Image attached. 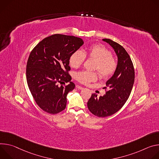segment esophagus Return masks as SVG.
I'll use <instances>...</instances> for the list:
<instances>
[{
    "instance_id": "34e87169",
    "label": "esophagus",
    "mask_w": 159,
    "mask_h": 159,
    "mask_svg": "<svg viewBox=\"0 0 159 159\" xmlns=\"http://www.w3.org/2000/svg\"><path fill=\"white\" fill-rule=\"evenodd\" d=\"M76 89H78V90H83L84 88H83L82 86H79V85H76Z\"/></svg>"
}]
</instances>
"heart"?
Wrapping results in <instances>:
<instances>
[{"label": "heart", "mask_w": 159, "mask_h": 159, "mask_svg": "<svg viewBox=\"0 0 159 159\" xmlns=\"http://www.w3.org/2000/svg\"><path fill=\"white\" fill-rule=\"evenodd\" d=\"M86 57L95 61L93 69L98 70L103 79L112 76L117 69V62L112 56L111 52L101 45H92L84 52L80 50L73 52L69 57V64L72 67L78 68L84 63ZM75 78L80 83L87 84L97 81L98 74L93 71L83 70L76 73Z\"/></svg>", "instance_id": "obj_1"}]
</instances>
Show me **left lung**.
<instances>
[{
  "instance_id": "1",
  "label": "left lung",
  "mask_w": 159,
  "mask_h": 159,
  "mask_svg": "<svg viewBox=\"0 0 159 159\" xmlns=\"http://www.w3.org/2000/svg\"><path fill=\"white\" fill-rule=\"evenodd\" d=\"M103 40L114 49L118 62L116 72L106 82L105 94L98 98L96 93H93L88 101L89 111L99 117L111 116L122 107L131 94L134 81L133 64L126 50L111 39Z\"/></svg>"
}]
</instances>
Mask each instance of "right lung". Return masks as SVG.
I'll use <instances>...</instances> for the list:
<instances>
[{
    "label": "right lung",
    "mask_w": 159,
    "mask_h": 159,
    "mask_svg": "<svg viewBox=\"0 0 159 159\" xmlns=\"http://www.w3.org/2000/svg\"><path fill=\"white\" fill-rule=\"evenodd\" d=\"M83 43L78 37L54 34L31 50L26 65V81L35 102L45 112L56 114L65 109L67 95L75 87L69 74V57ZM63 82L70 83L59 86Z\"/></svg>",
    "instance_id": "right-lung-1"
}]
</instances>
